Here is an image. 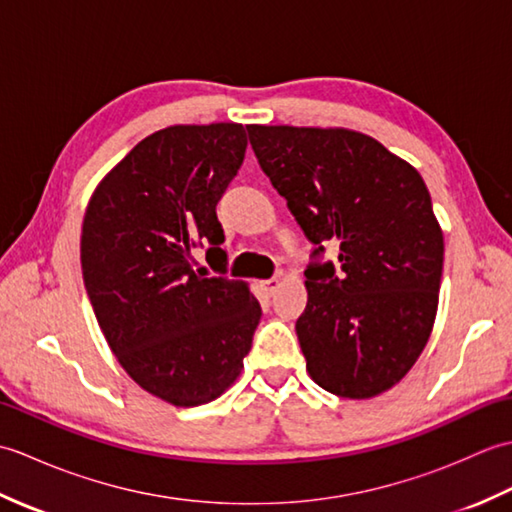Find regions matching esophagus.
<instances>
[{
    "label": "esophagus",
    "instance_id": "esophagus-1",
    "mask_svg": "<svg viewBox=\"0 0 512 512\" xmlns=\"http://www.w3.org/2000/svg\"><path fill=\"white\" fill-rule=\"evenodd\" d=\"M262 288L268 292V295H275V292L281 288V279H277V277L266 279V281H262Z\"/></svg>",
    "mask_w": 512,
    "mask_h": 512
}]
</instances>
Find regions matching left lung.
I'll use <instances>...</instances> for the list:
<instances>
[{
	"label": "left lung",
	"instance_id": "left-lung-1",
	"mask_svg": "<svg viewBox=\"0 0 512 512\" xmlns=\"http://www.w3.org/2000/svg\"><path fill=\"white\" fill-rule=\"evenodd\" d=\"M273 187L312 244L339 242L306 270L297 321L310 378L365 400L407 376L438 312L442 228L420 173L376 138L345 127L246 125Z\"/></svg>",
	"mask_w": 512,
	"mask_h": 512
}]
</instances>
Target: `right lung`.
<instances>
[{"instance_id":"right-lung-1","label":"right lung","mask_w":512,"mask_h":512,"mask_svg":"<svg viewBox=\"0 0 512 512\" xmlns=\"http://www.w3.org/2000/svg\"><path fill=\"white\" fill-rule=\"evenodd\" d=\"M246 145L239 123L165 127L107 173L85 209L81 268L105 341L134 383L176 407L235 383L262 319L248 284L193 271L190 255L206 243L224 273L215 206Z\"/></svg>"}]
</instances>
